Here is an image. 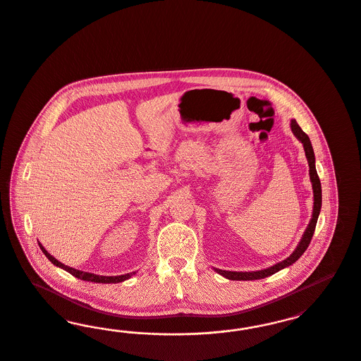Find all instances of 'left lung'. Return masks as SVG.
I'll use <instances>...</instances> for the list:
<instances>
[{"label":"left lung","instance_id":"1","mask_svg":"<svg viewBox=\"0 0 361 361\" xmlns=\"http://www.w3.org/2000/svg\"><path fill=\"white\" fill-rule=\"evenodd\" d=\"M290 128L293 134L295 135V138L303 145V150H305V156L309 164V176H310V183L313 188V212H312V219L306 227V230L303 232L301 240L298 242V245L295 247V250L288 255L286 259L282 262H278L273 266L258 270V271H227V270H220L214 267V270L217 274L223 275L227 279L231 281H255V279H263L267 278L270 275L275 274L278 271H281L282 269H286L288 266H291L294 262L301 258L303 252L306 251V248L310 245V240L313 238V233L316 230V224H317L318 216H319V211H321V204H322V192H321V183L318 178L317 171H316V157H314V150L312 142L307 137L306 133H303V130L300 128V125L297 123L295 119H291L290 122Z\"/></svg>","mask_w":361,"mask_h":361}]
</instances>
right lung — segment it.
Here are the masks:
<instances>
[{"label":"right lung","mask_w":361,"mask_h":361,"mask_svg":"<svg viewBox=\"0 0 361 361\" xmlns=\"http://www.w3.org/2000/svg\"><path fill=\"white\" fill-rule=\"evenodd\" d=\"M39 245H40V248H42L44 255H45L48 259L51 260L55 266H58L60 269L66 270L67 273H70V274L73 275L75 278L83 279V281H87V282H94V283H119V282H123V281L129 279V278H131L133 275L135 274V271H133V273H129V274L116 275V276H106V275H97L92 274V273H86V271H80V270H76V269H73V267H70V266H66L64 263H61V262H59L56 258H54V257H52V255H51V254L44 248L42 243H39Z\"/></svg>","instance_id":"right-lung-1"}]
</instances>
